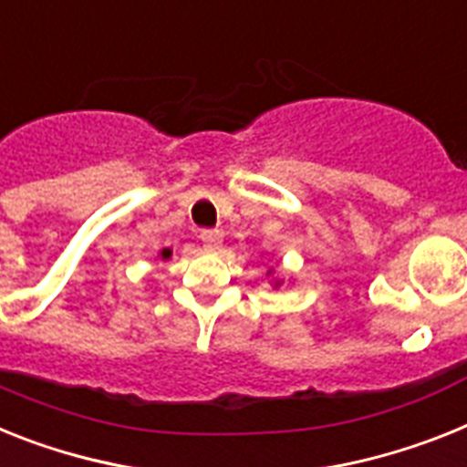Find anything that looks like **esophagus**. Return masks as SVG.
Masks as SVG:
<instances>
[{"mask_svg": "<svg viewBox=\"0 0 467 467\" xmlns=\"http://www.w3.org/2000/svg\"><path fill=\"white\" fill-rule=\"evenodd\" d=\"M199 237H202V244L206 246L209 252H215V249H221V244H223L221 230H203V233L199 234Z\"/></svg>", "mask_w": 467, "mask_h": 467, "instance_id": "esophagus-1", "label": "esophagus"}]
</instances>
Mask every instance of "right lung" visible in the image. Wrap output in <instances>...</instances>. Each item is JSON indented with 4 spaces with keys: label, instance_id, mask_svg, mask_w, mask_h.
I'll list each match as a JSON object with an SVG mask.
<instances>
[{
    "label": "right lung",
    "instance_id": "add662e5",
    "mask_svg": "<svg viewBox=\"0 0 467 467\" xmlns=\"http://www.w3.org/2000/svg\"><path fill=\"white\" fill-rule=\"evenodd\" d=\"M171 254H173L171 249H163V252H161V258H171Z\"/></svg>",
    "mask_w": 467,
    "mask_h": 467
}]
</instances>
